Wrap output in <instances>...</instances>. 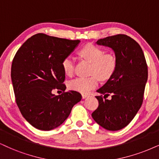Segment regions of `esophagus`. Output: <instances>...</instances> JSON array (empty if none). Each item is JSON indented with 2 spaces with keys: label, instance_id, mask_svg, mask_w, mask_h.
I'll use <instances>...</instances> for the list:
<instances>
[{
  "label": "esophagus",
  "instance_id": "obj_1",
  "mask_svg": "<svg viewBox=\"0 0 159 159\" xmlns=\"http://www.w3.org/2000/svg\"><path fill=\"white\" fill-rule=\"evenodd\" d=\"M89 94H88V93H83V94H82V97H83V99H85L86 97H89Z\"/></svg>",
  "mask_w": 159,
  "mask_h": 159
}]
</instances>
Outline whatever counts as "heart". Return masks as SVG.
I'll return each mask as SVG.
<instances>
[{"label": "heart", "mask_w": 159, "mask_h": 159, "mask_svg": "<svg viewBox=\"0 0 159 159\" xmlns=\"http://www.w3.org/2000/svg\"><path fill=\"white\" fill-rule=\"evenodd\" d=\"M80 54L83 58L92 63L91 74L95 75L89 77H76L70 80L68 86L70 90L86 93L97 86L99 83L98 75L103 80L109 79L112 76L116 69V62L113 56L109 54L105 55L104 50L92 44L84 46L80 50ZM62 67L66 75H72L74 68V58L71 56L66 57L62 60Z\"/></svg>", "instance_id": "obj_1"}]
</instances>
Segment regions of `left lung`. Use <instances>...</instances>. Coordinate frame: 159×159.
<instances>
[{"mask_svg":"<svg viewBox=\"0 0 159 159\" xmlns=\"http://www.w3.org/2000/svg\"><path fill=\"white\" fill-rule=\"evenodd\" d=\"M99 46L109 47L116 57V69L102 87L97 90L99 107L91 116L98 125L116 131L126 127L140 109L148 81V66L138 43L125 34L98 40ZM111 94V99L106 97Z\"/></svg>","mask_w":159,"mask_h":159,"instance_id":"1","label":"left lung"}]
</instances>
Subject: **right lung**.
<instances>
[{
    "label": "right lung",
    "instance_id": "obj_1",
    "mask_svg": "<svg viewBox=\"0 0 159 159\" xmlns=\"http://www.w3.org/2000/svg\"><path fill=\"white\" fill-rule=\"evenodd\" d=\"M80 43L39 33L25 41L13 59L11 77L17 105L25 120L38 130L61 125L82 99L77 91L52 93L54 89L66 90L62 62Z\"/></svg>",
    "mask_w": 159,
    "mask_h": 159
}]
</instances>
